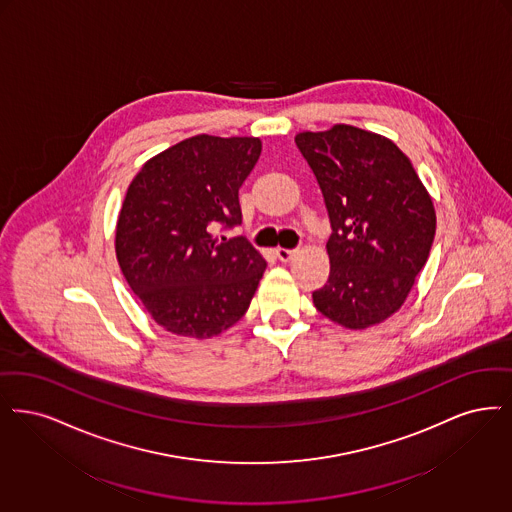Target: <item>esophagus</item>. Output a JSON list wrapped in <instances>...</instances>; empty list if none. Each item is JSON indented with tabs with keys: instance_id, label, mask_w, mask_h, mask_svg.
<instances>
[{
	"instance_id": "34e87169",
	"label": "esophagus",
	"mask_w": 512,
	"mask_h": 512,
	"mask_svg": "<svg viewBox=\"0 0 512 512\" xmlns=\"http://www.w3.org/2000/svg\"><path fill=\"white\" fill-rule=\"evenodd\" d=\"M275 254H277V258L281 262H289V260H292V256L296 254V250H292V248H277Z\"/></svg>"
}]
</instances>
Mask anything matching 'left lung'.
I'll list each match as a JSON object with an SVG mask.
<instances>
[{
    "instance_id": "left-lung-1",
    "label": "left lung",
    "mask_w": 512,
    "mask_h": 512,
    "mask_svg": "<svg viewBox=\"0 0 512 512\" xmlns=\"http://www.w3.org/2000/svg\"><path fill=\"white\" fill-rule=\"evenodd\" d=\"M321 187L333 235L329 281L313 304L359 331L400 310L436 233V210L411 160L384 137L348 124L294 137Z\"/></svg>"
}]
</instances>
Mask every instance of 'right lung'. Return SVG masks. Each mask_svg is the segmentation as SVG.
Returning <instances> with one entry per match:
<instances>
[{
	"instance_id": "1",
	"label": "right lung",
	"mask_w": 512,
	"mask_h": 512,
	"mask_svg": "<svg viewBox=\"0 0 512 512\" xmlns=\"http://www.w3.org/2000/svg\"><path fill=\"white\" fill-rule=\"evenodd\" d=\"M260 153V137L195 135L149 158L132 179L116 222V260L168 333L212 338L248 310L266 260L218 231L243 222L239 187Z\"/></svg>"
}]
</instances>
